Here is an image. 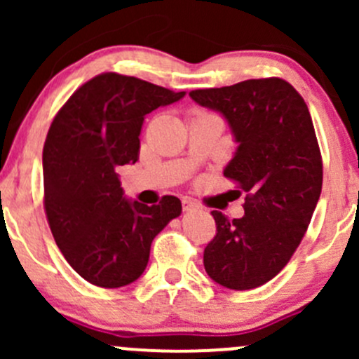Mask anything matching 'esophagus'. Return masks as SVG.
Listing matches in <instances>:
<instances>
[{"mask_svg":"<svg viewBox=\"0 0 359 359\" xmlns=\"http://www.w3.org/2000/svg\"><path fill=\"white\" fill-rule=\"evenodd\" d=\"M182 208L184 212H193V210H198L200 206H198V203H194L193 200H189V198H184L182 200Z\"/></svg>","mask_w":359,"mask_h":359,"instance_id":"esophagus-1","label":"esophagus"}]
</instances>
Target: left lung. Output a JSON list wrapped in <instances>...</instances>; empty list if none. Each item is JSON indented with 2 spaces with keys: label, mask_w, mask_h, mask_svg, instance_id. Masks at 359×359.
Returning <instances> with one entry per match:
<instances>
[{
  "label": "left lung",
  "mask_w": 359,
  "mask_h": 359,
  "mask_svg": "<svg viewBox=\"0 0 359 359\" xmlns=\"http://www.w3.org/2000/svg\"><path fill=\"white\" fill-rule=\"evenodd\" d=\"M191 99L229 125L234 156L224 168L245 191V215L213 210L217 234L203 253L205 271L231 290L273 280L306 234L321 194L323 165L302 97L280 78L194 90Z\"/></svg>",
  "instance_id": "8db88e82"
}]
</instances>
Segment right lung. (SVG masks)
I'll return each mask as SVG.
<instances>
[{"label": "right lung", "instance_id": "add662e5", "mask_svg": "<svg viewBox=\"0 0 359 359\" xmlns=\"http://www.w3.org/2000/svg\"><path fill=\"white\" fill-rule=\"evenodd\" d=\"M184 95L104 72L53 119L43 147L46 219L69 266L88 283L119 288L139 280L153 240L182 213L175 196L151 206L128 200L116 170L139 159L146 114Z\"/></svg>", "mask_w": 359, "mask_h": 359}]
</instances>
